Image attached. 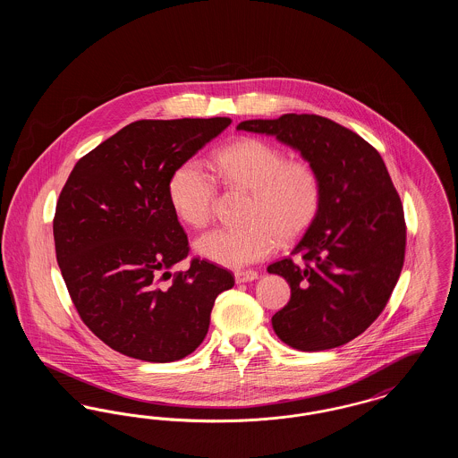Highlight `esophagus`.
<instances>
[{"label":"esophagus","mask_w":458,"mask_h":458,"mask_svg":"<svg viewBox=\"0 0 458 458\" xmlns=\"http://www.w3.org/2000/svg\"><path fill=\"white\" fill-rule=\"evenodd\" d=\"M258 278H259V273L258 271H250V269L235 273V282L237 284H249V282H254Z\"/></svg>","instance_id":"esophagus-1"}]
</instances>
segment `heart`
I'll list each match as a JSON object with an SVG mask.
<instances>
[{
    "mask_svg": "<svg viewBox=\"0 0 458 458\" xmlns=\"http://www.w3.org/2000/svg\"><path fill=\"white\" fill-rule=\"evenodd\" d=\"M228 187L249 191L243 225L216 228L196 242L197 254L226 267H242L267 258L278 240L299 239L318 216L321 178L307 161H288L286 154L261 139H240L213 157ZM168 196L174 215L202 228L213 218L216 182L199 161L182 163L172 174Z\"/></svg>",
    "mask_w": 458,
    "mask_h": 458,
    "instance_id": "b5f03b06",
    "label": "heart"
}]
</instances>
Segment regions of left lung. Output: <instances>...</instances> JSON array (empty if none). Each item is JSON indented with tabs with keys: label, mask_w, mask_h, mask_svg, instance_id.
<instances>
[{
	"label": "left lung",
	"mask_w": 458,
	"mask_h": 458,
	"mask_svg": "<svg viewBox=\"0 0 458 458\" xmlns=\"http://www.w3.org/2000/svg\"><path fill=\"white\" fill-rule=\"evenodd\" d=\"M237 131L275 135L321 178L318 216L284 258L267 266L290 284L273 318L286 345L304 352L349 344L388 304L405 258V218L383 157L360 135L318 114L245 120Z\"/></svg>",
	"instance_id": "obj_1"
}]
</instances>
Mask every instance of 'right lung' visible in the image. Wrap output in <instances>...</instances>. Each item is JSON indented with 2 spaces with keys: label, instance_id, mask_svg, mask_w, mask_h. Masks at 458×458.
<instances>
[{
  "label": "right lung",
  "instance_id": "add662e5",
  "mask_svg": "<svg viewBox=\"0 0 458 458\" xmlns=\"http://www.w3.org/2000/svg\"><path fill=\"white\" fill-rule=\"evenodd\" d=\"M232 123L226 116L139 120L77 161L56 204L53 235L68 293L108 347L146 362L187 357L206 338L215 301L235 284L194 259L174 215V170Z\"/></svg>",
  "mask_w": 458,
  "mask_h": 458
}]
</instances>
